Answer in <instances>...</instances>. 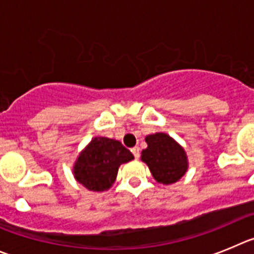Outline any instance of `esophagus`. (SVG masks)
Masks as SVG:
<instances>
[{
    "mask_svg": "<svg viewBox=\"0 0 254 254\" xmlns=\"http://www.w3.org/2000/svg\"><path fill=\"white\" fill-rule=\"evenodd\" d=\"M131 153L134 154V157H135L136 159L139 158V155H140V150H139V147H134L131 149Z\"/></svg>",
    "mask_w": 254,
    "mask_h": 254,
    "instance_id": "1",
    "label": "esophagus"
}]
</instances>
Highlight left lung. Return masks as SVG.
<instances>
[{"instance_id": "8db88e82", "label": "left lung", "mask_w": 254, "mask_h": 254, "mask_svg": "<svg viewBox=\"0 0 254 254\" xmlns=\"http://www.w3.org/2000/svg\"><path fill=\"white\" fill-rule=\"evenodd\" d=\"M148 147L141 152V161L147 163L150 173L159 184L177 182L189 168L184 148L166 132L145 136Z\"/></svg>"}]
</instances>
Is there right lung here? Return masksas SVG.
<instances>
[{
    "mask_svg": "<svg viewBox=\"0 0 254 254\" xmlns=\"http://www.w3.org/2000/svg\"><path fill=\"white\" fill-rule=\"evenodd\" d=\"M131 159L134 155L119 140L96 136L81 152L73 173L90 191H106L115 182L120 164Z\"/></svg>",
    "mask_w": 254,
    "mask_h": 254,
    "instance_id": "right-lung-1",
    "label": "right lung"
}]
</instances>
